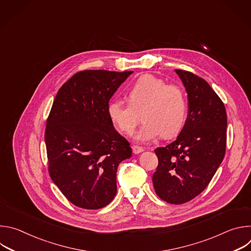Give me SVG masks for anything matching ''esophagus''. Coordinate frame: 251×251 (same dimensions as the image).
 <instances>
[{
	"label": "esophagus",
	"mask_w": 251,
	"mask_h": 251,
	"mask_svg": "<svg viewBox=\"0 0 251 251\" xmlns=\"http://www.w3.org/2000/svg\"><path fill=\"white\" fill-rule=\"evenodd\" d=\"M132 150H133V153H134V154H139V153H142L143 151H144V148L134 145V146L132 147Z\"/></svg>",
	"instance_id": "obj_1"
}]
</instances>
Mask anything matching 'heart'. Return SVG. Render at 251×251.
I'll return each instance as SVG.
<instances>
[{
    "label": "heart",
    "mask_w": 251,
    "mask_h": 251,
    "mask_svg": "<svg viewBox=\"0 0 251 251\" xmlns=\"http://www.w3.org/2000/svg\"><path fill=\"white\" fill-rule=\"evenodd\" d=\"M129 103L114 100L108 105V116L115 127L131 135L142 118L144 119L136 139L149 142L162 135L176 136L185 126L188 100L183 88L168 84L153 75L138 78L128 89Z\"/></svg>",
    "instance_id": "1"
}]
</instances>
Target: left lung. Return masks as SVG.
Returning a JSON list of instances; mask_svg holds the SVG:
<instances>
[{"label": "left lung", "instance_id": "obj_1", "mask_svg": "<svg viewBox=\"0 0 251 251\" xmlns=\"http://www.w3.org/2000/svg\"><path fill=\"white\" fill-rule=\"evenodd\" d=\"M175 71L188 93V117L177 138L155 150L159 164L152 180L160 199L181 204L207 187L223 162L227 117L224 102L204 79L187 70Z\"/></svg>", "mask_w": 251, "mask_h": 251}]
</instances>
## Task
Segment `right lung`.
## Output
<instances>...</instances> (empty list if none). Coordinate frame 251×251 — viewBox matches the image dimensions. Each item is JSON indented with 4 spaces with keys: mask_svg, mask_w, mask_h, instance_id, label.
<instances>
[{
    "mask_svg": "<svg viewBox=\"0 0 251 251\" xmlns=\"http://www.w3.org/2000/svg\"><path fill=\"white\" fill-rule=\"evenodd\" d=\"M133 71L83 70L58 90L47 120L49 173L64 197L85 209L106 206L117 192L119 164L129 142L108 116L112 95Z\"/></svg>",
    "mask_w": 251,
    "mask_h": 251,
    "instance_id": "1",
    "label": "right lung"
}]
</instances>
